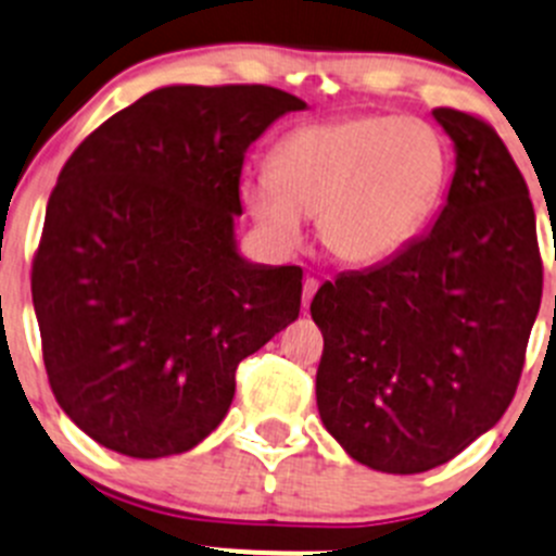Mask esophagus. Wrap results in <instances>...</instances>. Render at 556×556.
Returning <instances> with one entry per match:
<instances>
[{"label": "esophagus", "mask_w": 556, "mask_h": 556, "mask_svg": "<svg viewBox=\"0 0 556 556\" xmlns=\"http://www.w3.org/2000/svg\"><path fill=\"white\" fill-rule=\"evenodd\" d=\"M316 289H319V281L308 275V278L303 281V308H308L311 300H314V294H316Z\"/></svg>", "instance_id": "esophagus-1"}]
</instances>
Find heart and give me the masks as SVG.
Masks as SVG:
<instances>
[{
  "label": "heart",
  "instance_id": "heart-1",
  "mask_svg": "<svg viewBox=\"0 0 556 556\" xmlns=\"http://www.w3.org/2000/svg\"><path fill=\"white\" fill-rule=\"evenodd\" d=\"M447 179L440 130L417 116L354 114L294 128L273 168L245 179L242 199L278 245L294 248L303 215H319L321 245L349 264L399 251L431 215Z\"/></svg>",
  "mask_w": 556,
  "mask_h": 556
}]
</instances>
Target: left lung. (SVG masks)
Returning <instances> with one entry per match:
<instances>
[{
	"instance_id": "1",
	"label": "left lung",
	"mask_w": 556,
	"mask_h": 556,
	"mask_svg": "<svg viewBox=\"0 0 556 556\" xmlns=\"http://www.w3.org/2000/svg\"><path fill=\"white\" fill-rule=\"evenodd\" d=\"M433 116L456 144L433 229L311 303L321 422L354 462L393 475L451 462L505 415L543 294L535 210L507 147L483 116Z\"/></svg>"
}]
</instances>
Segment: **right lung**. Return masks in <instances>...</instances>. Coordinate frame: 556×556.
<instances>
[{
	"instance_id": "1",
	"label": "right lung",
	"mask_w": 556,
	"mask_h": 556,
	"mask_svg": "<svg viewBox=\"0 0 556 556\" xmlns=\"http://www.w3.org/2000/svg\"><path fill=\"white\" fill-rule=\"evenodd\" d=\"M303 109L264 84L163 87L62 166L31 303L51 393L98 445L195 447L229 412L237 366L300 316L303 269L248 264L235 215L248 147Z\"/></svg>"
}]
</instances>
